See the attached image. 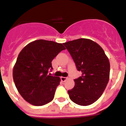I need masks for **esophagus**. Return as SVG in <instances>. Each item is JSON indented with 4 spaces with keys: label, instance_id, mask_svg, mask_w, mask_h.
<instances>
[{
    "label": "esophagus",
    "instance_id": "obj_1",
    "mask_svg": "<svg viewBox=\"0 0 126 126\" xmlns=\"http://www.w3.org/2000/svg\"><path fill=\"white\" fill-rule=\"evenodd\" d=\"M61 81H65L67 79V78L63 77V76H62V77H61Z\"/></svg>",
    "mask_w": 126,
    "mask_h": 126
}]
</instances>
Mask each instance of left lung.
<instances>
[{"label":"left lung","mask_w":126,"mask_h":126,"mask_svg":"<svg viewBox=\"0 0 126 126\" xmlns=\"http://www.w3.org/2000/svg\"><path fill=\"white\" fill-rule=\"evenodd\" d=\"M69 52L81 76L74 79L75 85L68 91L70 99L79 106L93 104L106 89L109 79L110 63L102 48L89 39L66 42Z\"/></svg>","instance_id":"8db88e82"}]
</instances>
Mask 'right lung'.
<instances>
[{"label":"right lung","mask_w":126,"mask_h":126,"mask_svg":"<svg viewBox=\"0 0 126 126\" xmlns=\"http://www.w3.org/2000/svg\"><path fill=\"white\" fill-rule=\"evenodd\" d=\"M63 44L39 39L24 47L19 53L13 69L17 91L26 102L41 106L53 100L60 78L51 76L52 61L61 51Z\"/></svg>","instance_id":"obj_1"}]
</instances>
